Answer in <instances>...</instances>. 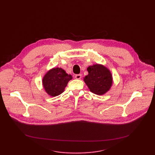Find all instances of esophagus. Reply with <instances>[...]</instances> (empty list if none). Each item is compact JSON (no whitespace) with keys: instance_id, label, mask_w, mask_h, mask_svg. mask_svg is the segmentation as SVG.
Wrapping results in <instances>:
<instances>
[{"instance_id":"1","label":"esophagus","mask_w":155,"mask_h":155,"mask_svg":"<svg viewBox=\"0 0 155 155\" xmlns=\"http://www.w3.org/2000/svg\"><path fill=\"white\" fill-rule=\"evenodd\" d=\"M75 78L76 79H80L81 78H82V75H80V74L75 75Z\"/></svg>"}]
</instances>
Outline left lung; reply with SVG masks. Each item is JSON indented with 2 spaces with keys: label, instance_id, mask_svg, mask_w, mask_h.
<instances>
[{
  "label": "left lung",
  "instance_id": "obj_1",
  "mask_svg": "<svg viewBox=\"0 0 155 155\" xmlns=\"http://www.w3.org/2000/svg\"><path fill=\"white\" fill-rule=\"evenodd\" d=\"M88 74L84 81L90 91L96 95H102L110 89L113 78L110 70L101 64H94L87 68Z\"/></svg>",
  "mask_w": 155,
  "mask_h": 155
}]
</instances>
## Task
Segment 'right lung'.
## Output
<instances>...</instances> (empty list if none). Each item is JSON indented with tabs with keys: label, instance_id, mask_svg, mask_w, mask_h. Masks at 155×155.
<instances>
[{
	"label": "right lung",
	"instance_id": "right-lung-1",
	"mask_svg": "<svg viewBox=\"0 0 155 155\" xmlns=\"http://www.w3.org/2000/svg\"><path fill=\"white\" fill-rule=\"evenodd\" d=\"M72 76L68 75L61 68H53L48 70L44 75L42 84L45 92L51 97L62 94Z\"/></svg>",
	"mask_w": 155,
	"mask_h": 155
}]
</instances>
